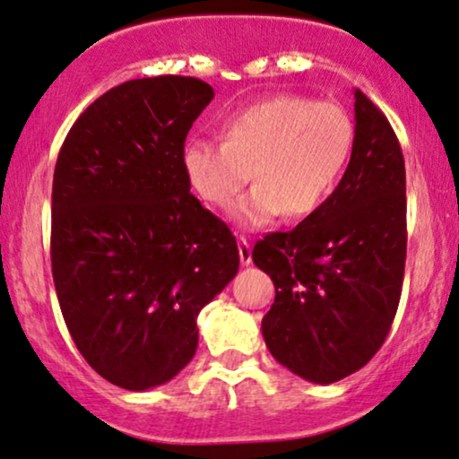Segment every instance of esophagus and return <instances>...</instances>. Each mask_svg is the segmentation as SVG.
I'll use <instances>...</instances> for the list:
<instances>
[{
	"mask_svg": "<svg viewBox=\"0 0 459 459\" xmlns=\"http://www.w3.org/2000/svg\"><path fill=\"white\" fill-rule=\"evenodd\" d=\"M237 246H239V261L244 267L252 263V246L250 241L244 239V237H239V241H237Z\"/></svg>",
	"mask_w": 459,
	"mask_h": 459,
	"instance_id": "obj_1",
	"label": "esophagus"
}]
</instances>
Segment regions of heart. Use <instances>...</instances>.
Instances as JSON below:
<instances>
[{"label":"heart","instance_id":"b5f03b06","mask_svg":"<svg viewBox=\"0 0 459 459\" xmlns=\"http://www.w3.org/2000/svg\"><path fill=\"white\" fill-rule=\"evenodd\" d=\"M352 139V119L340 104L278 93L230 115L224 141L187 139L181 169L192 192L218 209L233 205L254 177L256 186L233 209L235 222L254 230L284 213H316L338 186Z\"/></svg>","mask_w":459,"mask_h":459}]
</instances>
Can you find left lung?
I'll list each match as a JSON object with an SVG mask.
<instances>
[{"label": "left lung", "instance_id": "1", "mask_svg": "<svg viewBox=\"0 0 459 459\" xmlns=\"http://www.w3.org/2000/svg\"><path fill=\"white\" fill-rule=\"evenodd\" d=\"M275 299L264 344L297 377L329 385L361 369L387 338L406 263V170L391 124L355 90V139L338 187L289 233L254 246Z\"/></svg>", "mask_w": 459, "mask_h": 459}]
</instances>
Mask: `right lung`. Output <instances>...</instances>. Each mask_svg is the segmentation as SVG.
I'll return each mask as SVG.
<instances>
[{
	"instance_id": "add662e5",
	"label": "right lung",
	"mask_w": 459,
	"mask_h": 459,
	"mask_svg": "<svg viewBox=\"0 0 459 459\" xmlns=\"http://www.w3.org/2000/svg\"><path fill=\"white\" fill-rule=\"evenodd\" d=\"M212 100L192 76L121 82L74 121L55 164L59 307L85 361L121 389L158 387L192 361L198 312L239 269L233 233L181 169Z\"/></svg>"
}]
</instances>
